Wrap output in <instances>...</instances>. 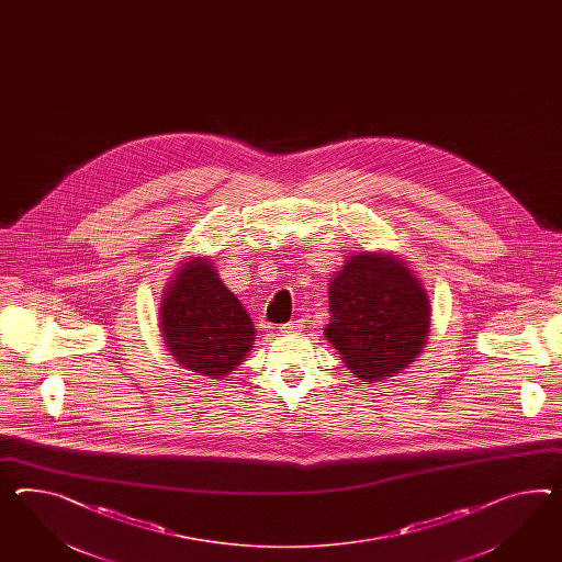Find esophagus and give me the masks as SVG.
I'll list each match as a JSON object with an SVG mask.
<instances>
[{"label": "esophagus", "instance_id": "obj_1", "mask_svg": "<svg viewBox=\"0 0 562 562\" xmlns=\"http://www.w3.org/2000/svg\"><path fill=\"white\" fill-rule=\"evenodd\" d=\"M279 331L285 334V336H289V334H297V331H302V324H300V322H289V324H283V326L279 328Z\"/></svg>", "mask_w": 562, "mask_h": 562}]
</instances>
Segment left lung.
<instances>
[{"label":"left lung","instance_id":"8db88e82","mask_svg":"<svg viewBox=\"0 0 562 562\" xmlns=\"http://www.w3.org/2000/svg\"><path fill=\"white\" fill-rule=\"evenodd\" d=\"M326 338L360 379L376 381L405 369L424 348L428 295L412 271L387 255L360 252L330 283Z\"/></svg>","mask_w":562,"mask_h":562}]
</instances>
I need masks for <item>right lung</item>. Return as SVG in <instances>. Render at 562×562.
I'll return each mask as SVG.
<instances>
[{
  "mask_svg": "<svg viewBox=\"0 0 562 562\" xmlns=\"http://www.w3.org/2000/svg\"><path fill=\"white\" fill-rule=\"evenodd\" d=\"M162 336L179 364L222 379L245 359L255 328L207 260H189L162 300Z\"/></svg>",
  "mask_w": 562,
  "mask_h": 562,
  "instance_id": "1",
  "label": "right lung"
}]
</instances>
